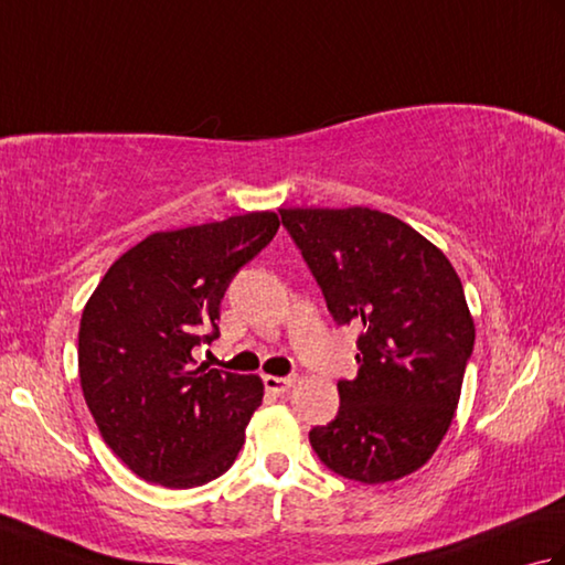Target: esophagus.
I'll use <instances>...</instances> for the list:
<instances>
[{
	"instance_id": "34e87169",
	"label": "esophagus",
	"mask_w": 565,
	"mask_h": 565,
	"mask_svg": "<svg viewBox=\"0 0 565 565\" xmlns=\"http://www.w3.org/2000/svg\"><path fill=\"white\" fill-rule=\"evenodd\" d=\"M264 386L271 393H286L294 386V379H284V376H264Z\"/></svg>"
}]
</instances>
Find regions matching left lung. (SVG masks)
I'll list each match as a JSON object with an SVG mask.
<instances>
[{
	"mask_svg": "<svg viewBox=\"0 0 565 565\" xmlns=\"http://www.w3.org/2000/svg\"><path fill=\"white\" fill-rule=\"evenodd\" d=\"M340 326L362 328L340 413L310 429L330 471L366 486L423 468L459 405L476 326L447 255L391 213L281 209Z\"/></svg>",
	"mask_w": 565,
	"mask_h": 565,
	"instance_id": "8db88e82",
	"label": "left lung"
}]
</instances>
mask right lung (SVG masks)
Masks as SVG:
<instances>
[{
    "instance_id": "obj_1",
    "label": "right lung",
    "mask_w": 565,
    "mask_h": 565,
    "mask_svg": "<svg viewBox=\"0 0 565 565\" xmlns=\"http://www.w3.org/2000/svg\"><path fill=\"white\" fill-rule=\"evenodd\" d=\"M276 231L279 215L252 211L152 233L111 264L84 306V401L102 439L142 481L203 486L243 449L264 383L196 366L194 347L218 338L227 284Z\"/></svg>"
}]
</instances>
